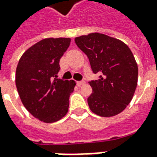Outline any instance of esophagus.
Segmentation results:
<instances>
[{
  "instance_id": "esophagus-1",
  "label": "esophagus",
  "mask_w": 157,
  "mask_h": 157,
  "mask_svg": "<svg viewBox=\"0 0 157 157\" xmlns=\"http://www.w3.org/2000/svg\"><path fill=\"white\" fill-rule=\"evenodd\" d=\"M76 84H77V86H82V85L85 84V81H81V82H76Z\"/></svg>"
}]
</instances>
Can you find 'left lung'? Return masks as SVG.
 I'll list each match as a JSON object with an SVG mask.
<instances>
[{
    "label": "left lung",
    "mask_w": 157,
    "mask_h": 157,
    "mask_svg": "<svg viewBox=\"0 0 157 157\" xmlns=\"http://www.w3.org/2000/svg\"><path fill=\"white\" fill-rule=\"evenodd\" d=\"M75 42L87 56L93 73L101 74L98 80L89 82L90 111L103 117L121 113L137 86L138 67L132 51L121 40L101 33L75 37Z\"/></svg>",
    "instance_id": "8db88e82"
}]
</instances>
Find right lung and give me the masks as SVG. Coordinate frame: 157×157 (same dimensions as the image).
Returning <instances> with one entry per match:
<instances>
[{
	"mask_svg": "<svg viewBox=\"0 0 157 157\" xmlns=\"http://www.w3.org/2000/svg\"><path fill=\"white\" fill-rule=\"evenodd\" d=\"M70 38H46L26 50L16 71V86L26 110L38 120L56 122L67 115L75 82L56 77Z\"/></svg>",
	"mask_w": 157,
	"mask_h": 157,
	"instance_id": "right-lung-1",
	"label": "right lung"
}]
</instances>
